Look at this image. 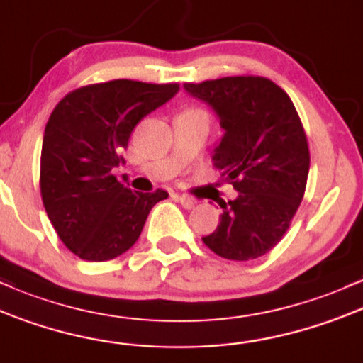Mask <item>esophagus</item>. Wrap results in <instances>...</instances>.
<instances>
[{"label":"esophagus","mask_w":363,"mask_h":363,"mask_svg":"<svg viewBox=\"0 0 363 363\" xmlns=\"http://www.w3.org/2000/svg\"><path fill=\"white\" fill-rule=\"evenodd\" d=\"M178 201L182 202V206L185 207V209H192L195 203H197V201H195L192 195H186V194L180 195V197H178Z\"/></svg>","instance_id":"34e87169"}]
</instances>
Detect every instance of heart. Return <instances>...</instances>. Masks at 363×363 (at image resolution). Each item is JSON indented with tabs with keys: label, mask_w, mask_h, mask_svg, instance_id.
I'll return each instance as SVG.
<instances>
[{
	"label": "heart",
	"mask_w": 363,
	"mask_h": 363,
	"mask_svg": "<svg viewBox=\"0 0 363 363\" xmlns=\"http://www.w3.org/2000/svg\"><path fill=\"white\" fill-rule=\"evenodd\" d=\"M189 111H199V113H203L202 109H189Z\"/></svg>",
	"instance_id": "obj_1"
}]
</instances>
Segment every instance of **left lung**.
<instances>
[{
	"mask_svg": "<svg viewBox=\"0 0 363 363\" xmlns=\"http://www.w3.org/2000/svg\"><path fill=\"white\" fill-rule=\"evenodd\" d=\"M183 87L218 113L225 137L213 161L238 192L235 201L219 203V225L202 242L223 259L262 257L288 231L307 186L311 152L302 120L290 96L266 77H223Z\"/></svg>",
	"mask_w": 363,
	"mask_h": 363,
	"instance_id": "obj_1",
	"label": "left lung"
}]
</instances>
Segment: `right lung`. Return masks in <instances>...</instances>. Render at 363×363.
Masks as SVG:
<instances>
[{
    "instance_id": "1",
    "label": "right lung",
    "mask_w": 363,
    "mask_h": 363,
    "mask_svg": "<svg viewBox=\"0 0 363 363\" xmlns=\"http://www.w3.org/2000/svg\"><path fill=\"white\" fill-rule=\"evenodd\" d=\"M178 84L118 79L68 92L52 109L40 152V197L60 240L77 257L111 260L137 242L154 206L168 197L130 190L111 169L135 125Z\"/></svg>"
}]
</instances>
